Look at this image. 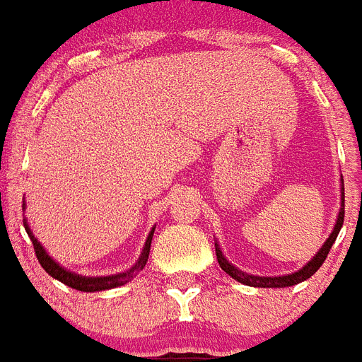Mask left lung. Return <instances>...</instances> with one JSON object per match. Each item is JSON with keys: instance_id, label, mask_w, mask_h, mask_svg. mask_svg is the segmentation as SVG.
<instances>
[{"instance_id": "left-lung-1", "label": "left lung", "mask_w": 362, "mask_h": 362, "mask_svg": "<svg viewBox=\"0 0 362 362\" xmlns=\"http://www.w3.org/2000/svg\"><path fill=\"white\" fill-rule=\"evenodd\" d=\"M344 183V181H341ZM344 216H346V194L341 192V210H339V216H338V221H336V227H334L332 235L328 236V240L325 243V246L319 250V254L315 255L311 262L307 263L305 267L300 269L298 273H292V274H286V276H254V274H246L243 271H238L236 267H233L225 257H223L221 250L216 246V255H217V262H219V267L225 271L227 274H230L235 281L243 282V284H248V286H255V288H284V286H294L298 282H303L307 281L309 276H313L319 267L325 263L326 255L332 248L334 240H336V236H338L339 229H341V225H344Z\"/></svg>"}]
</instances>
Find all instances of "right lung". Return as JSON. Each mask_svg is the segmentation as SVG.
I'll return each mask as SVG.
<instances>
[{"label": "right lung", "instance_id": "1", "mask_svg": "<svg viewBox=\"0 0 362 362\" xmlns=\"http://www.w3.org/2000/svg\"><path fill=\"white\" fill-rule=\"evenodd\" d=\"M26 233H28L30 240H32V246H34V252H36L37 262H40V265H42L53 279L61 281L62 284H66V286L76 288V290H80V292H100V290H110V288L124 286L126 282L132 281L133 276L139 273L141 269L145 267L146 259H148V252H151V240L152 235H154V229L151 230V235L146 238L145 248H143V254H141L139 262L135 263L129 271L119 274H112V276H93V279H89V276H80V274H74L70 273V271H66V269H62L59 263H55L49 257L47 252L42 248V244L37 243V238L32 235V230H30L28 227H26Z\"/></svg>", "mask_w": 362, "mask_h": 362}]
</instances>
